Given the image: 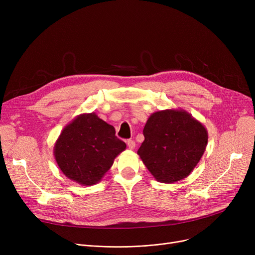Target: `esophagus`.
<instances>
[{
    "mask_svg": "<svg viewBox=\"0 0 255 255\" xmlns=\"http://www.w3.org/2000/svg\"><path fill=\"white\" fill-rule=\"evenodd\" d=\"M126 142H127V145L130 150H133L135 148V141L133 139H128Z\"/></svg>",
    "mask_w": 255,
    "mask_h": 255,
    "instance_id": "34e87169",
    "label": "esophagus"
}]
</instances>
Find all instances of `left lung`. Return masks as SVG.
Listing matches in <instances>:
<instances>
[{
    "mask_svg": "<svg viewBox=\"0 0 255 255\" xmlns=\"http://www.w3.org/2000/svg\"><path fill=\"white\" fill-rule=\"evenodd\" d=\"M137 154L153 177L161 183L185 179L199 162L208 143V131L183 110L159 111L143 128Z\"/></svg>",
    "mask_w": 255,
    "mask_h": 255,
    "instance_id": "8db88e82",
    "label": "left lung"
}]
</instances>
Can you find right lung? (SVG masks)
<instances>
[{
  "label": "right lung",
  "instance_id": "add662e5",
  "mask_svg": "<svg viewBox=\"0 0 255 255\" xmlns=\"http://www.w3.org/2000/svg\"><path fill=\"white\" fill-rule=\"evenodd\" d=\"M126 149L114 126L96 114L77 116L56 141L53 155L64 175L84 186L100 182L115 158Z\"/></svg>",
  "mask_w": 255,
  "mask_h": 255
}]
</instances>
